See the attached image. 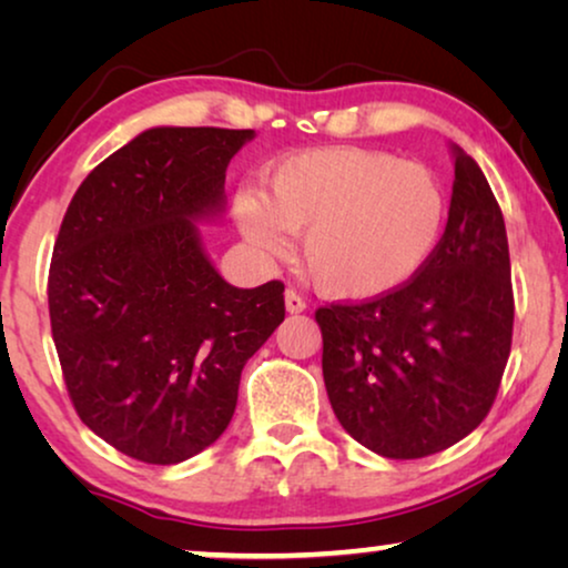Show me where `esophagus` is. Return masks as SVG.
<instances>
[{"label":"esophagus","instance_id":"obj_1","mask_svg":"<svg viewBox=\"0 0 568 568\" xmlns=\"http://www.w3.org/2000/svg\"><path fill=\"white\" fill-rule=\"evenodd\" d=\"M284 305H286V313H292V315L305 313V310H307V302L302 300L300 294L294 292V290H286V292H284Z\"/></svg>","mask_w":568,"mask_h":568}]
</instances>
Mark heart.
Returning <instances> with one entry per match:
<instances>
[{
  "mask_svg": "<svg viewBox=\"0 0 568 568\" xmlns=\"http://www.w3.org/2000/svg\"><path fill=\"white\" fill-rule=\"evenodd\" d=\"M232 214L263 258L300 232V263L333 300H377L426 266L445 230V191L432 170L395 154L323 146L278 160L263 191L240 189Z\"/></svg>",
  "mask_w": 568,
  "mask_h": 568,
  "instance_id": "b5f03b06",
  "label": "heart"
}]
</instances>
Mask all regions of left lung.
Returning a JSON list of instances; mask_svg holds the SVG:
<instances>
[{
    "label": "left lung",
    "mask_w": 568,
    "mask_h": 568,
    "mask_svg": "<svg viewBox=\"0 0 568 568\" xmlns=\"http://www.w3.org/2000/svg\"><path fill=\"white\" fill-rule=\"evenodd\" d=\"M455 162L447 227L406 286L315 313L333 414L390 460H416L476 429L499 390L515 297L507 227L478 162Z\"/></svg>",
    "instance_id": "1"
}]
</instances>
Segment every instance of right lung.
<instances>
[{"instance_id":"right-lung-1","label":"right lung","mask_w":568,"mask_h":568,"mask_svg":"<svg viewBox=\"0 0 568 568\" xmlns=\"http://www.w3.org/2000/svg\"><path fill=\"white\" fill-rule=\"evenodd\" d=\"M253 129L154 126L100 162L61 222L51 333L77 414L119 453L175 465L214 445L240 372L284 321V284L237 290L199 222Z\"/></svg>"}]
</instances>
